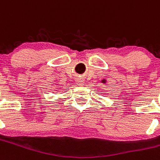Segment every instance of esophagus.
I'll return each instance as SVG.
<instances>
[{"label":"esophagus","mask_w":160,"mask_h":160,"mask_svg":"<svg viewBox=\"0 0 160 160\" xmlns=\"http://www.w3.org/2000/svg\"><path fill=\"white\" fill-rule=\"evenodd\" d=\"M76 83H77L79 86H81L82 84H84V80L82 78H77L76 79Z\"/></svg>","instance_id":"obj_1"}]
</instances>
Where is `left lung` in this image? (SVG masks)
Here are the masks:
<instances>
[{"label":"left lung","mask_w":160,"mask_h":160,"mask_svg":"<svg viewBox=\"0 0 160 160\" xmlns=\"http://www.w3.org/2000/svg\"><path fill=\"white\" fill-rule=\"evenodd\" d=\"M101 82H102L103 84H105V83H106V80H101Z\"/></svg>","instance_id":"left-lung-1"}]
</instances>
